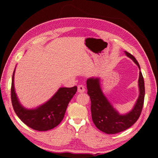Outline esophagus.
<instances>
[{"label": "esophagus", "instance_id": "esophagus-1", "mask_svg": "<svg viewBox=\"0 0 158 158\" xmlns=\"http://www.w3.org/2000/svg\"><path fill=\"white\" fill-rule=\"evenodd\" d=\"M77 90H78L79 93H84L85 91V89L83 85H79Z\"/></svg>", "mask_w": 158, "mask_h": 158}]
</instances>
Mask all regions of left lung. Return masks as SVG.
<instances>
[{
  "instance_id": "8db88e82",
  "label": "left lung",
  "mask_w": 158,
  "mask_h": 158,
  "mask_svg": "<svg viewBox=\"0 0 158 158\" xmlns=\"http://www.w3.org/2000/svg\"><path fill=\"white\" fill-rule=\"evenodd\" d=\"M125 53L140 69V66L136 58L130 53L125 52ZM138 85L139 95L134 107L128 113L121 114L114 108L103 93L100 86V79L99 77H90L87 79V93L91 101L90 110L92 119L98 129L106 134H116L127 130L137 122L142 110L145 96L144 80L141 72H139Z\"/></svg>"
}]
</instances>
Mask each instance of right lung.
I'll use <instances>...</instances> for the list:
<instances>
[{"mask_svg": "<svg viewBox=\"0 0 158 158\" xmlns=\"http://www.w3.org/2000/svg\"><path fill=\"white\" fill-rule=\"evenodd\" d=\"M15 73L11 86V100L13 109L21 121L27 126L37 131L52 130L62 121L69 101L75 95L77 87L59 88L49 100L34 109L25 108L19 100L15 89Z\"/></svg>", "mask_w": 158, "mask_h": 158, "instance_id": "1", "label": "right lung"}]
</instances>
